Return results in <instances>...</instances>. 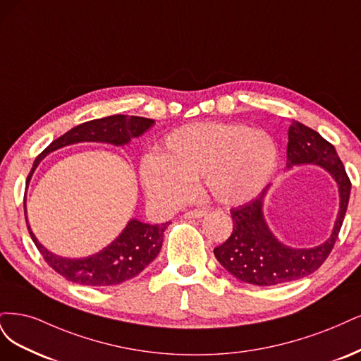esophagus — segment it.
<instances>
[{
	"instance_id": "obj_1",
	"label": "esophagus",
	"mask_w": 361,
	"mask_h": 361,
	"mask_svg": "<svg viewBox=\"0 0 361 361\" xmlns=\"http://www.w3.org/2000/svg\"><path fill=\"white\" fill-rule=\"evenodd\" d=\"M207 214V210H190V212H188L184 214V217L185 219H201V217H204Z\"/></svg>"
}]
</instances>
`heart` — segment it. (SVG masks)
Masks as SVG:
<instances>
[{
  "label": "heart",
  "instance_id": "obj_1",
  "mask_svg": "<svg viewBox=\"0 0 361 361\" xmlns=\"http://www.w3.org/2000/svg\"><path fill=\"white\" fill-rule=\"evenodd\" d=\"M274 137L258 127L232 123H192L172 130L157 154L141 164L147 195L164 207L188 200L192 183L225 205L253 200L270 181L277 165Z\"/></svg>",
  "mask_w": 361,
  "mask_h": 361
}]
</instances>
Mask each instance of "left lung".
<instances>
[{"label":"left lung","instance_id":"obj_1","mask_svg":"<svg viewBox=\"0 0 361 361\" xmlns=\"http://www.w3.org/2000/svg\"><path fill=\"white\" fill-rule=\"evenodd\" d=\"M301 165L322 168L337 185L339 212L331 234L315 247H293L279 240L264 213L265 197L271 188L269 184L249 204L232 208V234L214 249V257L220 265L238 281L258 286L293 282L317 271L330 255L343 224L351 181L334 147L310 127L293 121L288 130L286 169Z\"/></svg>","mask_w":361,"mask_h":361}]
</instances>
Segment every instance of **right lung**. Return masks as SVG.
<instances>
[{
	"mask_svg": "<svg viewBox=\"0 0 361 361\" xmlns=\"http://www.w3.org/2000/svg\"><path fill=\"white\" fill-rule=\"evenodd\" d=\"M153 126L154 120L129 117V115H111V117L79 124L55 139L34 160L32 169L27 177V188L40 161L56 149L80 142H100L124 147L129 145L133 137H139L148 132ZM24 208L30 235L44 261L67 281L87 286H112L137 276L156 259L161 249V243H164V232L168 226V222L149 225L137 219H130L121 234L97 253H92L85 258H64L46 249L34 235L27 217V202H24Z\"/></svg>",
	"mask_w": 361,
	"mask_h": 361,
	"instance_id": "1",
	"label": "right lung"
}]
</instances>
